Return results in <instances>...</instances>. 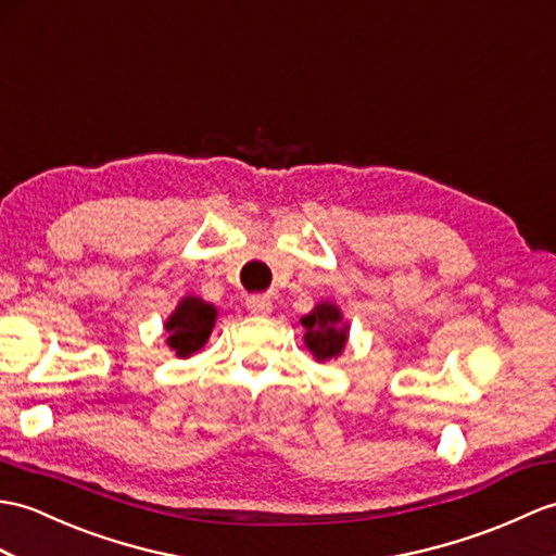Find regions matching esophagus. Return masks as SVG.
Returning a JSON list of instances; mask_svg holds the SVG:
<instances>
[{
  "instance_id": "1",
  "label": "esophagus",
  "mask_w": 556,
  "mask_h": 556,
  "mask_svg": "<svg viewBox=\"0 0 556 556\" xmlns=\"http://www.w3.org/2000/svg\"><path fill=\"white\" fill-rule=\"evenodd\" d=\"M247 307L251 309L253 315H267V313H273V303H269L267 295H249V299H247Z\"/></svg>"
}]
</instances>
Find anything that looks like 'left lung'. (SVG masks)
<instances>
[{
    "label": "left lung",
    "instance_id": "left-lung-1",
    "mask_svg": "<svg viewBox=\"0 0 556 556\" xmlns=\"http://www.w3.org/2000/svg\"><path fill=\"white\" fill-rule=\"evenodd\" d=\"M301 321L307 329L305 345L313 351V355L319 359V363H325V359H331L341 353V348L348 339V329L339 327L341 321L339 307H333L329 303H319L313 313L303 317Z\"/></svg>",
    "mask_w": 556,
    "mask_h": 556
}]
</instances>
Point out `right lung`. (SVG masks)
Instances as JSON below:
<instances>
[{
	"label": "right lung",
	"instance_id": "right-lung-1",
	"mask_svg": "<svg viewBox=\"0 0 556 556\" xmlns=\"http://www.w3.org/2000/svg\"><path fill=\"white\" fill-rule=\"evenodd\" d=\"M213 325H215L213 305H208L201 299H185L165 325L167 333H170L167 343H170V348L179 357H187L191 353H197L205 343V339L211 337Z\"/></svg>",
	"mask_w": 556,
	"mask_h": 556
}]
</instances>
